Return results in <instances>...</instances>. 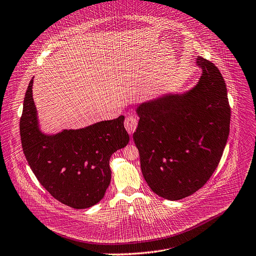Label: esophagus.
<instances>
[{"label": "esophagus", "mask_w": 256, "mask_h": 256, "mask_svg": "<svg viewBox=\"0 0 256 256\" xmlns=\"http://www.w3.org/2000/svg\"><path fill=\"white\" fill-rule=\"evenodd\" d=\"M136 126H138V118H136V116L134 115V114L128 115L126 118V120H124V126H126L128 132L130 134H134V132L136 128Z\"/></svg>", "instance_id": "obj_1"}]
</instances>
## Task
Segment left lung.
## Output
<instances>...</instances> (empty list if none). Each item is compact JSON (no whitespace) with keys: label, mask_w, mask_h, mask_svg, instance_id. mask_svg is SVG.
<instances>
[{"label":"left lung","mask_w":256,"mask_h":256,"mask_svg":"<svg viewBox=\"0 0 256 256\" xmlns=\"http://www.w3.org/2000/svg\"><path fill=\"white\" fill-rule=\"evenodd\" d=\"M198 84L184 94L141 104L134 141L151 190L172 201L198 191L216 170L230 132V108L218 68L198 57Z\"/></svg>","instance_id":"obj_1"}]
</instances>
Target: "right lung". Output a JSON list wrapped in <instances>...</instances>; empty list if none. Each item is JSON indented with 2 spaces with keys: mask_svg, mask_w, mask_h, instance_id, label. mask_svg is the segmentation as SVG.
Returning a JSON list of instances; mask_svg holds the SVG:
<instances>
[{
  "mask_svg": "<svg viewBox=\"0 0 256 256\" xmlns=\"http://www.w3.org/2000/svg\"><path fill=\"white\" fill-rule=\"evenodd\" d=\"M32 84L28 86L20 118L23 153L42 187L61 203L84 209L98 203L110 184L111 155L128 145L124 116L80 130L48 136L38 126Z\"/></svg>",
  "mask_w": 256,
  "mask_h": 256,
  "instance_id": "1",
  "label": "right lung"
}]
</instances>
